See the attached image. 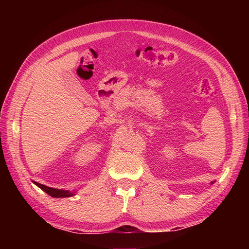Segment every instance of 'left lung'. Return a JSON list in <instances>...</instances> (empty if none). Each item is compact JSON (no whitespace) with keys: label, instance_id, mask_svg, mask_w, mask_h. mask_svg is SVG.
Returning a JSON list of instances; mask_svg holds the SVG:
<instances>
[{"label":"left lung","instance_id":"1","mask_svg":"<svg viewBox=\"0 0 249 249\" xmlns=\"http://www.w3.org/2000/svg\"><path fill=\"white\" fill-rule=\"evenodd\" d=\"M213 183H214V182H211V184H213Z\"/></svg>","mask_w":249,"mask_h":249}]
</instances>
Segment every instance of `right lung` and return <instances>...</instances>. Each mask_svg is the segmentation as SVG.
<instances>
[{"mask_svg": "<svg viewBox=\"0 0 249 249\" xmlns=\"http://www.w3.org/2000/svg\"><path fill=\"white\" fill-rule=\"evenodd\" d=\"M32 182H33L36 186H38L41 190H44L46 194H48L53 198H67V197H72V196L76 195V192H70V190H65V189H56V188L48 187L46 186V185L37 183L35 181H32Z\"/></svg>", "mask_w": 249, "mask_h": 249, "instance_id": "right-lung-1", "label": "right lung"}]
</instances>
